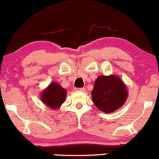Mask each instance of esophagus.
<instances>
[{"mask_svg":"<svg viewBox=\"0 0 159 159\" xmlns=\"http://www.w3.org/2000/svg\"><path fill=\"white\" fill-rule=\"evenodd\" d=\"M75 90H80V91H84L85 90V88H75Z\"/></svg>","mask_w":159,"mask_h":159,"instance_id":"34e87169","label":"esophagus"}]
</instances>
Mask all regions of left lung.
<instances>
[{"label": "left lung", "mask_w": 159, "mask_h": 159, "mask_svg": "<svg viewBox=\"0 0 159 159\" xmlns=\"http://www.w3.org/2000/svg\"><path fill=\"white\" fill-rule=\"evenodd\" d=\"M91 95L93 103L100 111L111 114L124 105L128 90L119 76L101 75L95 80Z\"/></svg>", "instance_id": "obj_1"}]
</instances>
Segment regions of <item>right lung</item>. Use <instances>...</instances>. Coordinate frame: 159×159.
I'll list each match as a JSON object with an SVG mask.
<instances>
[{"mask_svg":"<svg viewBox=\"0 0 159 159\" xmlns=\"http://www.w3.org/2000/svg\"><path fill=\"white\" fill-rule=\"evenodd\" d=\"M67 91L58 82H53L41 93L40 99L52 109H58L66 100Z\"/></svg>","mask_w":159,"mask_h":159,"instance_id":"obj_1","label":"right lung"}]
</instances>
